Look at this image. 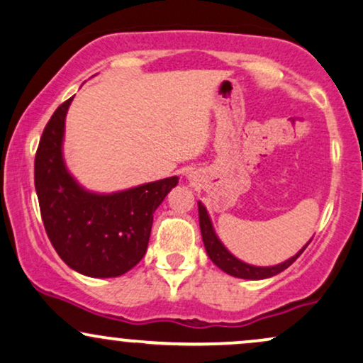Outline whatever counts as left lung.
<instances>
[{
  "label": "left lung",
  "instance_id": "8db88e82",
  "mask_svg": "<svg viewBox=\"0 0 363 363\" xmlns=\"http://www.w3.org/2000/svg\"><path fill=\"white\" fill-rule=\"evenodd\" d=\"M199 218H200V230H202L205 250H207L208 257L212 259V262L220 267L223 272H227V274L234 277H242V279H266V277L279 274L281 271L288 269L291 264L301 256V252L306 249V245L311 242L310 240L305 247L299 250L296 256L288 259V261L277 264V266H269V267L250 266V264H245L242 261H239L235 256H232L229 250L225 249V245L220 242V239H218L216 230H213L212 227V220H210L207 208L203 207L202 202H199Z\"/></svg>",
  "mask_w": 363,
  "mask_h": 363
}]
</instances>
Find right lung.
<instances>
[{"label": "right lung", "mask_w": 363, "mask_h": 363, "mask_svg": "<svg viewBox=\"0 0 363 363\" xmlns=\"http://www.w3.org/2000/svg\"><path fill=\"white\" fill-rule=\"evenodd\" d=\"M57 107L35 155V190L48 239L67 266L89 277H116L146 254L153 213L178 178L145 183L116 194H92L69 173L64 156L65 116Z\"/></svg>", "instance_id": "add662e5"}]
</instances>
